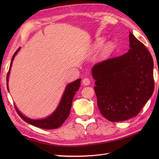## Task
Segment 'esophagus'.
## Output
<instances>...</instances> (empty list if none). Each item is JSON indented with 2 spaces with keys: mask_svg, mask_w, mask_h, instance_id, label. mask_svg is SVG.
<instances>
[{
  "mask_svg": "<svg viewBox=\"0 0 159 159\" xmlns=\"http://www.w3.org/2000/svg\"><path fill=\"white\" fill-rule=\"evenodd\" d=\"M82 83H83V84L85 86H88L90 84V80L88 78H85L83 79Z\"/></svg>",
  "mask_w": 159,
  "mask_h": 159,
  "instance_id": "34e87169",
  "label": "esophagus"
}]
</instances>
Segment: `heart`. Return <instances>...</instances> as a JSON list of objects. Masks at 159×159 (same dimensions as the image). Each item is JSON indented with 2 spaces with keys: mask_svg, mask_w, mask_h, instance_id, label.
<instances>
[{
  "mask_svg": "<svg viewBox=\"0 0 159 159\" xmlns=\"http://www.w3.org/2000/svg\"><path fill=\"white\" fill-rule=\"evenodd\" d=\"M104 41H105V40L103 39L97 41L94 44V49H97L101 48L104 45ZM114 48H115V46L113 43H111V42H109V43H107L104 46V51H103L104 55H107L110 53H111L113 51Z\"/></svg>",
  "mask_w": 159,
  "mask_h": 159,
  "instance_id": "heart-1",
  "label": "heart"
}]
</instances>
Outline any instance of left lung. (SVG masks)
<instances>
[{
    "mask_svg": "<svg viewBox=\"0 0 159 159\" xmlns=\"http://www.w3.org/2000/svg\"><path fill=\"white\" fill-rule=\"evenodd\" d=\"M129 49L93 66L97 106L108 120L129 119L143 109L154 91L151 53L131 32Z\"/></svg>",
    "mask_w": 159,
    "mask_h": 159,
    "instance_id": "left-lung-1",
    "label": "left lung"
}]
</instances>
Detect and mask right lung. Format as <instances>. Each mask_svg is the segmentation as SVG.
I'll list each match as a JSON object with an SVG mask.
<instances>
[{
	"label": "right lung",
	"mask_w": 159,
	"mask_h": 159,
	"mask_svg": "<svg viewBox=\"0 0 159 159\" xmlns=\"http://www.w3.org/2000/svg\"><path fill=\"white\" fill-rule=\"evenodd\" d=\"M20 48H19L14 55H13L11 62L10 64L9 71L7 75V90L9 91V88H8V79H9V75L10 73V70L12 66L13 61L15 57L17 54ZM80 81L81 79H79L76 80H75L66 86V88L64 91V93L61 98L59 104L58 105L56 110L44 119H30L27 116L24 115L16 107V105L15 104V107L16 109V112L18 113L19 115L20 116L21 119L26 122L27 123L32 125L40 128L46 129H57L62 126V124L66 120V119L68 117V116L70 113L71 107L72 105L73 98L76 93L77 91L79 90L80 86Z\"/></svg>",
	"instance_id": "add662e5"
}]
</instances>
